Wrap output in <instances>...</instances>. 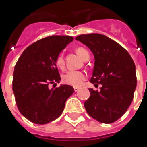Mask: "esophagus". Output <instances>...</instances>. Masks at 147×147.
I'll return each instance as SVG.
<instances>
[{
	"label": "esophagus",
	"instance_id": "obj_1",
	"mask_svg": "<svg viewBox=\"0 0 147 147\" xmlns=\"http://www.w3.org/2000/svg\"><path fill=\"white\" fill-rule=\"evenodd\" d=\"M74 92H77L79 90V88H78V87H74Z\"/></svg>",
	"mask_w": 147,
	"mask_h": 147
}]
</instances>
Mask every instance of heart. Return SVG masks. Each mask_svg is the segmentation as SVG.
Segmentation results:
<instances>
[{
	"instance_id": "1",
	"label": "heart",
	"mask_w": 147,
	"mask_h": 147,
	"mask_svg": "<svg viewBox=\"0 0 147 147\" xmlns=\"http://www.w3.org/2000/svg\"><path fill=\"white\" fill-rule=\"evenodd\" d=\"M77 54L81 57L83 58L85 53L88 52V51L86 49L82 48V47H78L76 49ZM56 66L60 69H63L65 67V60H64V57L62 55H59V56L56 59ZM86 79V74L81 72V71H75L71 70L67 72L65 75L62 78V82L65 84L67 85H70L73 87H79L82 84V82H84V80Z\"/></svg>"
}]
</instances>
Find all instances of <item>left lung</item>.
I'll use <instances>...</instances> for the list:
<instances>
[{
    "label": "left lung",
    "instance_id": "1",
    "mask_svg": "<svg viewBox=\"0 0 147 147\" xmlns=\"http://www.w3.org/2000/svg\"><path fill=\"white\" fill-rule=\"evenodd\" d=\"M94 55L90 82L101 84L100 91L89 88L90 97L84 103L88 115L100 123H111L127 110L137 87L136 67L127 51L112 39L99 33L76 37Z\"/></svg>",
    "mask_w": 147,
    "mask_h": 147
}]
</instances>
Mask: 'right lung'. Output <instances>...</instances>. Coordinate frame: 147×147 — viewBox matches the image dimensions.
<instances>
[{
  "mask_svg": "<svg viewBox=\"0 0 147 147\" xmlns=\"http://www.w3.org/2000/svg\"><path fill=\"white\" fill-rule=\"evenodd\" d=\"M70 36H51L38 40L24 51L14 66L13 92L20 112L34 123L45 124L59 117L74 90L60 81L56 59L73 42Z\"/></svg>",
  "mask_w": 147,
  "mask_h": 147,
  "instance_id": "obj_1",
  "label": "right lung"
}]
</instances>
